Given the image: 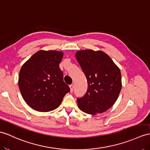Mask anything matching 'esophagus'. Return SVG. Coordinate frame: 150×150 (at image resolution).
Masks as SVG:
<instances>
[{
    "label": "esophagus",
    "mask_w": 150,
    "mask_h": 150,
    "mask_svg": "<svg viewBox=\"0 0 150 150\" xmlns=\"http://www.w3.org/2000/svg\"><path fill=\"white\" fill-rule=\"evenodd\" d=\"M69 87H70V90H71V92H72L73 91V89H74V85H71L70 86H69Z\"/></svg>",
    "instance_id": "obj_1"
}]
</instances>
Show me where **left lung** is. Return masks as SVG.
Instances as JSON below:
<instances>
[{
  "instance_id": "obj_1",
  "label": "left lung",
  "mask_w": 150,
  "mask_h": 150,
  "mask_svg": "<svg viewBox=\"0 0 150 150\" xmlns=\"http://www.w3.org/2000/svg\"><path fill=\"white\" fill-rule=\"evenodd\" d=\"M76 58L88 81L86 93L77 98L78 107L87 114L105 112L115 103L121 91L122 76L119 68L101 51H79Z\"/></svg>"
}]
</instances>
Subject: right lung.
<instances>
[{
  "mask_svg": "<svg viewBox=\"0 0 150 150\" xmlns=\"http://www.w3.org/2000/svg\"><path fill=\"white\" fill-rule=\"evenodd\" d=\"M63 53L57 51H39L21 67L18 79L20 92L34 110L47 112L59 106L70 92L59 67Z\"/></svg>",
  "mask_w": 150,
  "mask_h": 150,
  "instance_id": "add662e5",
  "label": "right lung"
}]
</instances>
